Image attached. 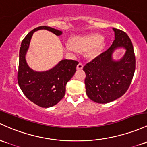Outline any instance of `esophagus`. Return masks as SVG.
Segmentation results:
<instances>
[{"instance_id": "34e87169", "label": "esophagus", "mask_w": 147, "mask_h": 147, "mask_svg": "<svg viewBox=\"0 0 147 147\" xmlns=\"http://www.w3.org/2000/svg\"><path fill=\"white\" fill-rule=\"evenodd\" d=\"M83 68V64L82 63H79L78 65H77V70H82Z\"/></svg>"}]
</instances>
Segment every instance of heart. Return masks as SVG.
<instances>
[{
    "label": "heart",
    "instance_id": "1",
    "mask_svg": "<svg viewBox=\"0 0 147 147\" xmlns=\"http://www.w3.org/2000/svg\"><path fill=\"white\" fill-rule=\"evenodd\" d=\"M105 42L102 36L99 34H92L83 36H76L72 41L67 42L64 45V49L69 52L75 53L78 51L88 50L87 55L93 58L98 56L104 48Z\"/></svg>",
    "mask_w": 147,
    "mask_h": 147
}]
</instances>
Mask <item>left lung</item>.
<instances>
[{
	"mask_svg": "<svg viewBox=\"0 0 147 147\" xmlns=\"http://www.w3.org/2000/svg\"><path fill=\"white\" fill-rule=\"evenodd\" d=\"M114 40L110 47L84 67L88 97L98 103L110 102L121 97L131 83L135 70L133 46L128 35L112 28ZM123 47L126 52L118 61L113 59V51Z\"/></svg>",
	"mask_w": 147,
	"mask_h": 147,
	"instance_id": "obj_1",
	"label": "left lung"
}]
</instances>
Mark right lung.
Masks as SVG:
<instances>
[{
    "label": "right lung",
    "instance_id": "1",
    "mask_svg": "<svg viewBox=\"0 0 147 147\" xmlns=\"http://www.w3.org/2000/svg\"><path fill=\"white\" fill-rule=\"evenodd\" d=\"M42 29L58 36L62 34L61 30L43 26L33 29L24 38L19 50L17 80L21 90L28 100L40 107L47 108L55 105L64 97L66 84L75 73L79 63L64 59L49 70L38 72L30 68L26 61V54L33 33Z\"/></svg>",
    "mask_w": 147,
    "mask_h": 147
}]
</instances>
